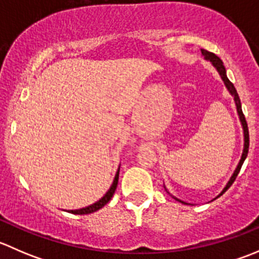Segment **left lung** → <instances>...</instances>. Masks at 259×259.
<instances>
[{
    "label": "left lung",
    "mask_w": 259,
    "mask_h": 259,
    "mask_svg": "<svg viewBox=\"0 0 259 259\" xmlns=\"http://www.w3.org/2000/svg\"><path fill=\"white\" fill-rule=\"evenodd\" d=\"M202 54H203V56H204V59H205V60H208V61H210L211 64H213V66L215 67L217 70H218L219 75H221L222 80H223V81H224V83H226L227 89H228L229 93H231L232 95L234 96V101H236L237 111H238L239 119H241L242 126H243V133H244V149H243L242 158H241V160H239L238 166H237L236 170H234V173H233V176H232V178L229 179V182L227 183L226 188H224V189L222 190L221 194H219V195H222V194H223L224 192H226L227 189H228L229 187H231L232 184H233V182H234V180H236L237 176H238L239 170H241V168H242V165H243V161H244V160H245V158H247L248 149H249V133H248V125H247V121H245L244 114H243V111H242V105H241V100H239L238 93H237V90H236V88H234L233 83H232L231 81H229L228 77H227L226 67H224V65H223V62H222V60L219 59V57L217 56L215 54H213V52L207 51V50H204V49H202ZM219 195H218V197H219ZM173 198H174V199H176V200H178V202H180V203H184V202H182V200H179L178 198H176V197H173ZM184 204H187V203H184Z\"/></svg>",
    "instance_id": "1"
}]
</instances>
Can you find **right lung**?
Returning a JSON list of instances; mask_svg holds the SVG:
<instances>
[{"mask_svg":"<svg viewBox=\"0 0 259 259\" xmlns=\"http://www.w3.org/2000/svg\"><path fill=\"white\" fill-rule=\"evenodd\" d=\"M117 180H119V170L116 171V176H115L114 178V182L113 184H111L110 189L106 192V194L104 195L103 198H101L100 200H98L96 203H94V204L89 205V207H85V208H81V209H76V210H69V213H74V214H90V213H94V211L99 210L100 208H103L104 205L106 204V203H109V200L113 198L114 193H115V189H116L117 187Z\"/></svg>","mask_w":259,"mask_h":259,"instance_id":"right-lung-1","label":"right lung"}]
</instances>
